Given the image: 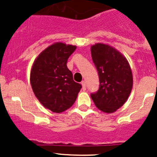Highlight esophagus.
Masks as SVG:
<instances>
[{
    "label": "esophagus",
    "mask_w": 157,
    "mask_h": 157,
    "mask_svg": "<svg viewBox=\"0 0 157 157\" xmlns=\"http://www.w3.org/2000/svg\"><path fill=\"white\" fill-rule=\"evenodd\" d=\"M81 84H82V86H83V90H86V82H85V81H82V82H81Z\"/></svg>",
    "instance_id": "esophagus-1"
}]
</instances>
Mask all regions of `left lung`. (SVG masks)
I'll list each match as a JSON object with an SVG mask.
<instances>
[{"label": "left lung", "instance_id": "obj_1", "mask_svg": "<svg viewBox=\"0 0 157 157\" xmlns=\"http://www.w3.org/2000/svg\"><path fill=\"white\" fill-rule=\"evenodd\" d=\"M92 59L98 71L99 90L90 94L99 110L112 113L122 106L133 85V77L127 59L109 45L98 43L91 47Z\"/></svg>", "mask_w": 157, "mask_h": 157}]
</instances>
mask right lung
<instances>
[{
	"mask_svg": "<svg viewBox=\"0 0 157 157\" xmlns=\"http://www.w3.org/2000/svg\"><path fill=\"white\" fill-rule=\"evenodd\" d=\"M77 47L55 43L38 56L30 73L35 96L44 107L60 113L71 108L82 88L67 67V59Z\"/></svg>",
	"mask_w": 157,
	"mask_h": 157,
	"instance_id": "1",
	"label": "right lung"
}]
</instances>
